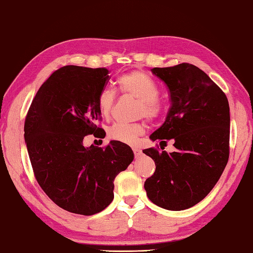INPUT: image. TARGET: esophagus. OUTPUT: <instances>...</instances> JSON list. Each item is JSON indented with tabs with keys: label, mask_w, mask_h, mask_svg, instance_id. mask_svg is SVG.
<instances>
[{
	"label": "esophagus",
	"mask_w": 253,
	"mask_h": 253,
	"mask_svg": "<svg viewBox=\"0 0 253 253\" xmlns=\"http://www.w3.org/2000/svg\"><path fill=\"white\" fill-rule=\"evenodd\" d=\"M132 151H133V153H135V157H136V158L141 156V150L139 149V148L133 147V148H132Z\"/></svg>",
	"instance_id": "esophagus-1"
}]
</instances>
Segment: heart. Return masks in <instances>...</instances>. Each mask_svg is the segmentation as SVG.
I'll return each instance as SVG.
<instances>
[{
  "mask_svg": "<svg viewBox=\"0 0 253 253\" xmlns=\"http://www.w3.org/2000/svg\"><path fill=\"white\" fill-rule=\"evenodd\" d=\"M117 83L124 93L129 94L139 101L140 105L138 108L139 116H146L152 120L160 115L162 103L158 100L159 88L150 77L139 71H133L124 74L118 79ZM97 105L104 117L110 116L115 105V92L108 87L103 88L98 94ZM145 130L146 126L142 123H118L108 129V137L126 145H135L138 138L143 135Z\"/></svg>",
  "mask_w": 253,
  "mask_h": 253,
  "instance_id": "1",
  "label": "heart"
}]
</instances>
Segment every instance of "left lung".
<instances>
[{"label":"left lung","mask_w":253,"mask_h":253,"mask_svg":"<svg viewBox=\"0 0 253 253\" xmlns=\"http://www.w3.org/2000/svg\"><path fill=\"white\" fill-rule=\"evenodd\" d=\"M151 72L169 88L171 107L150 139L160 143L173 139L176 150H142L156 163L145 190L157 206L187 210L205 199L228 162V100L219 86L193 64L153 68Z\"/></svg>","instance_id":"1"}]
</instances>
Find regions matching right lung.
<instances>
[{"mask_svg":"<svg viewBox=\"0 0 253 253\" xmlns=\"http://www.w3.org/2000/svg\"><path fill=\"white\" fill-rule=\"evenodd\" d=\"M105 68L66 66L39 88L27 113L24 138L38 184L53 203L74 214L102 211L114 199V180L133 160L131 148L112 140L84 147L103 135L98 94L110 79Z\"/></svg>","mask_w":253,"mask_h":253,"instance_id":"add662e5","label":"right lung"}]
</instances>
